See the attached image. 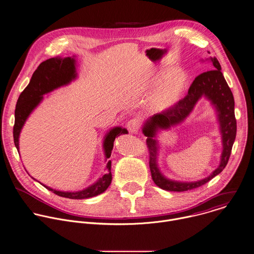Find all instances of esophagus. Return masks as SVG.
Instances as JSON below:
<instances>
[{"label":"esophagus","instance_id":"1","mask_svg":"<svg viewBox=\"0 0 254 254\" xmlns=\"http://www.w3.org/2000/svg\"><path fill=\"white\" fill-rule=\"evenodd\" d=\"M140 120L139 119H131L130 121H128V123L127 124V127L130 132H137L140 128Z\"/></svg>","mask_w":254,"mask_h":254}]
</instances>
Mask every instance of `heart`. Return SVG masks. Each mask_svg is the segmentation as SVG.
Masks as SVG:
<instances>
[{
  "label": "heart",
  "mask_w": 254,
  "mask_h": 254,
  "mask_svg": "<svg viewBox=\"0 0 254 254\" xmlns=\"http://www.w3.org/2000/svg\"><path fill=\"white\" fill-rule=\"evenodd\" d=\"M188 85V77L182 72H175L166 79L165 75L155 78L151 84V89L157 91L154 99L153 106L158 111H164L174 106L182 97Z\"/></svg>",
  "instance_id": "1"
}]
</instances>
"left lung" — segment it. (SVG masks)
I'll return each instance as SVG.
<instances>
[{"mask_svg": "<svg viewBox=\"0 0 254 254\" xmlns=\"http://www.w3.org/2000/svg\"><path fill=\"white\" fill-rule=\"evenodd\" d=\"M214 70L204 72L197 76L189 88L187 96L168 110L154 115L144 126L143 133L147 136L146 145L149 153V168L154 183L163 190L184 192L199 188L220 174L227 166L237 135V120L235 116L234 95L221 72L220 62L211 57ZM211 99L219 113V121L223 134L224 150L220 166L209 177L193 184H181L166 180L157 167L156 158L158 145L153 138L157 128H169L181 122L190 112L196 101L203 95Z\"/></svg>", "mask_w": 254, "mask_h": 254, "instance_id": "obj_1", "label": "left lung"}]
</instances>
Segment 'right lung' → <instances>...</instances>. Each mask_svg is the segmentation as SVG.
<instances>
[{
	"instance_id": "1",
	"label": "right lung",
	"mask_w": 254,
	"mask_h": 254,
	"mask_svg": "<svg viewBox=\"0 0 254 254\" xmlns=\"http://www.w3.org/2000/svg\"><path fill=\"white\" fill-rule=\"evenodd\" d=\"M75 77V60L71 57L50 58L39 64L37 69L33 72L29 84L21 92L16 102L14 111L13 141L17 151L20 129L29 114L42 100V95L51 92L60 86L68 84ZM123 133H127V130L122 127H115L107 134L104 141V148L107 158H110L111 156L115 138ZM111 163V160H109L107 163L108 172L104 174L95 184L85 190L79 192H61L53 190L47 186H43L49 191H52L54 194L69 199H87L97 196L105 192L112 182Z\"/></svg>"
}]
</instances>
